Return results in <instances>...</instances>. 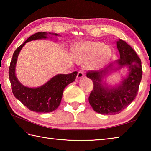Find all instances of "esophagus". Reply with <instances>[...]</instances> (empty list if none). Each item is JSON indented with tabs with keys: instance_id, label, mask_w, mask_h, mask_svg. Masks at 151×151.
Returning a JSON list of instances; mask_svg holds the SVG:
<instances>
[{
	"instance_id": "obj_1",
	"label": "esophagus",
	"mask_w": 151,
	"mask_h": 151,
	"mask_svg": "<svg viewBox=\"0 0 151 151\" xmlns=\"http://www.w3.org/2000/svg\"><path fill=\"white\" fill-rule=\"evenodd\" d=\"M84 76V73L83 69L80 70L78 72V75H77V78H82Z\"/></svg>"
}]
</instances>
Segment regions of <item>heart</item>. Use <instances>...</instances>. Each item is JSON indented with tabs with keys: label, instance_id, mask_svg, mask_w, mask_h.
<instances>
[{
	"label": "heart",
	"instance_id": "heart-1",
	"mask_svg": "<svg viewBox=\"0 0 151 151\" xmlns=\"http://www.w3.org/2000/svg\"><path fill=\"white\" fill-rule=\"evenodd\" d=\"M110 48L103 43L87 41L76 50L75 56L81 62H88L95 58V66H99L106 62L111 56Z\"/></svg>",
	"mask_w": 151,
	"mask_h": 151
}]
</instances>
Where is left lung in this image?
<instances>
[{"mask_svg": "<svg viewBox=\"0 0 151 151\" xmlns=\"http://www.w3.org/2000/svg\"><path fill=\"white\" fill-rule=\"evenodd\" d=\"M120 59L117 61L119 69L123 66L129 68L126 78L123 80L117 88L108 89L102 84V79L109 70L113 68V63L103 70H89L87 77L93 83V89L89 97V102L94 111L104 115L119 114L127 108L138 92L142 77V62L132 47L122 40L117 41Z\"/></svg>", "mask_w": 151, "mask_h": 151, "instance_id": "8db88e82", "label": "left lung"}]
</instances>
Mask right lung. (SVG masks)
Wrapping results in <instances>:
<instances>
[{"label": "right lung", "mask_w": 151, "mask_h": 151, "mask_svg": "<svg viewBox=\"0 0 151 151\" xmlns=\"http://www.w3.org/2000/svg\"><path fill=\"white\" fill-rule=\"evenodd\" d=\"M47 32H37L28 37L15 50L9 67V78L13 94L30 110L39 113H49L56 110L62 100L63 89L75 81L78 73L77 71H75L67 75H57L46 84L37 88L25 87L18 81L15 69L19 52L26 43L32 40L45 39L47 37ZM54 35L57 36L58 34Z\"/></svg>", "instance_id": "add662e5"}]
</instances>
